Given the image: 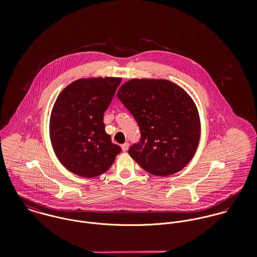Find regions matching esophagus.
<instances>
[{
  "mask_svg": "<svg viewBox=\"0 0 257 257\" xmlns=\"http://www.w3.org/2000/svg\"><path fill=\"white\" fill-rule=\"evenodd\" d=\"M128 147H130V144H128V143H124L123 145H121V149H122V151H126V150L128 149Z\"/></svg>",
  "mask_w": 257,
  "mask_h": 257,
  "instance_id": "34e87169",
  "label": "esophagus"
}]
</instances>
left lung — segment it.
<instances>
[{
	"label": "left lung",
	"mask_w": 257,
	"mask_h": 257,
	"mask_svg": "<svg viewBox=\"0 0 257 257\" xmlns=\"http://www.w3.org/2000/svg\"><path fill=\"white\" fill-rule=\"evenodd\" d=\"M118 100L138 121L141 140L130 155L155 176L174 174L191 161L200 141V118L191 97L168 80L133 79Z\"/></svg>",
	"instance_id": "1"
}]
</instances>
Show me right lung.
Masks as SVG:
<instances>
[{"label": "right lung", "instance_id": "obj_1", "mask_svg": "<svg viewBox=\"0 0 257 257\" xmlns=\"http://www.w3.org/2000/svg\"><path fill=\"white\" fill-rule=\"evenodd\" d=\"M121 78L79 79L57 97L50 116V140L62 165L81 177L105 173L121 148L105 131L104 112Z\"/></svg>", "mask_w": 257, "mask_h": 257}]
</instances>
